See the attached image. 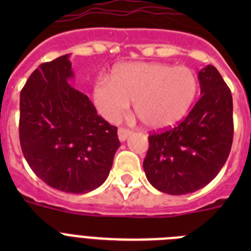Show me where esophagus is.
Instances as JSON below:
<instances>
[{"label":"esophagus","mask_w":251,"mask_h":251,"mask_svg":"<svg viewBox=\"0 0 251 251\" xmlns=\"http://www.w3.org/2000/svg\"><path fill=\"white\" fill-rule=\"evenodd\" d=\"M130 134H132V132L129 129H127V128H119L118 129V138L121 142L126 141Z\"/></svg>","instance_id":"34e87169"}]
</instances>
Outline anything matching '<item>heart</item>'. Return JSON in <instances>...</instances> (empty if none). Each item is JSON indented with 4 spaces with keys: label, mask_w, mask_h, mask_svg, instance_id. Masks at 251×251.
Wrapping results in <instances>:
<instances>
[{
    "label": "heart",
    "mask_w": 251,
    "mask_h": 251,
    "mask_svg": "<svg viewBox=\"0 0 251 251\" xmlns=\"http://www.w3.org/2000/svg\"><path fill=\"white\" fill-rule=\"evenodd\" d=\"M199 89L196 73L188 66L165 63H127L99 76L93 89L98 112L117 123L134 101V112L150 129L174 127L187 114Z\"/></svg>",
    "instance_id": "b5f03b06"
}]
</instances>
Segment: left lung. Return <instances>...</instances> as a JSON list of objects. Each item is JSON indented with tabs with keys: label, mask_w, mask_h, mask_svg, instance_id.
<instances>
[{
	"label": "left lung",
	"mask_w": 251,
	"mask_h": 251,
	"mask_svg": "<svg viewBox=\"0 0 251 251\" xmlns=\"http://www.w3.org/2000/svg\"><path fill=\"white\" fill-rule=\"evenodd\" d=\"M201 97L172 129L148 137L146 176L158 191L186 195L210 183L229 157L234 136L232 97L212 65L199 72Z\"/></svg>",
	"instance_id": "left-lung-1"
}]
</instances>
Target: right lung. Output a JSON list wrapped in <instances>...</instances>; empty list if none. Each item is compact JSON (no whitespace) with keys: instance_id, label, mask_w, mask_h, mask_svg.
<instances>
[{"instance_id":"1","label":"right lung","mask_w":251,"mask_h":251,"mask_svg":"<svg viewBox=\"0 0 251 251\" xmlns=\"http://www.w3.org/2000/svg\"><path fill=\"white\" fill-rule=\"evenodd\" d=\"M69 55L44 63L20 94V143L30 168L46 185L86 194L103 185L121 142L88 95L68 83Z\"/></svg>"}]
</instances>
